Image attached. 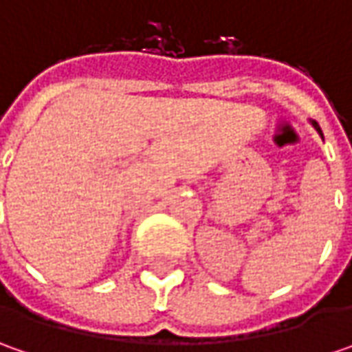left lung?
<instances>
[{"label":"left lung","instance_id":"1","mask_svg":"<svg viewBox=\"0 0 352 352\" xmlns=\"http://www.w3.org/2000/svg\"><path fill=\"white\" fill-rule=\"evenodd\" d=\"M314 127L318 129V133H319V135H321V137H323V133H321V129H319V125H318V123H316V121H314Z\"/></svg>","mask_w":352,"mask_h":352}]
</instances>
